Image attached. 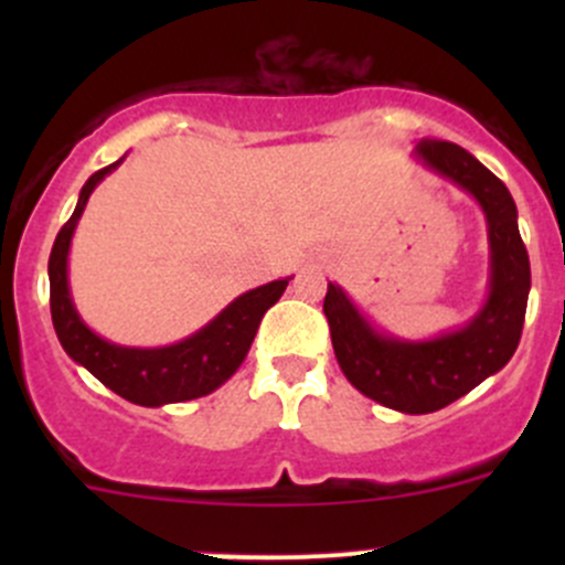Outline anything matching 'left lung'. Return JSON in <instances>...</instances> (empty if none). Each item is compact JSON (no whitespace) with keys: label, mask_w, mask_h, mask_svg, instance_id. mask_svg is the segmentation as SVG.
<instances>
[{"label":"left lung","mask_w":565,"mask_h":565,"mask_svg":"<svg viewBox=\"0 0 565 565\" xmlns=\"http://www.w3.org/2000/svg\"><path fill=\"white\" fill-rule=\"evenodd\" d=\"M415 158L465 188L487 215V303L465 328L429 341H404L374 330L339 284H328L322 309L344 377L377 404L424 415L448 407L511 361L525 324L530 259L509 188L478 158L440 139L420 141Z\"/></svg>","instance_id":"1"}]
</instances>
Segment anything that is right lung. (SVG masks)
<instances>
[{"label": "right lung", "instance_id": "obj_1", "mask_svg": "<svg viewBox=\"0 0 565 565\" xmlns=\"http://www.w3.org/2000/svg\"><path fill=\"white\" fill-rule=\"evenodd\" d=\"M119 163H122V158L84 182L76 210L60 230L54 248H51L49 284L54 330L60 335L62 350L73 361L82 363L106 388H111L128 402L141 404V407H161V404L207 396L218 385H224L246 361L262 317L281 298L292 276L278 278V281L241 295L213 322H207L202 330L177 341V344L139 350V347H119L100 339L82 322L76 306H73L71 287H67V250H71L73 232H76L78 218L87 207L89 193Z\"/></svg>", "mask_w": 565, "mask_h": 565}]
</instances>
